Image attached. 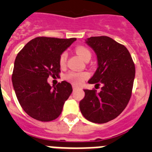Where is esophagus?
Wrapping results in <instances>:
<instances>
[{"instance_id": "obj_1", "label": "esophagus", "mask_w": 152, "mask_h": 152, "mask_svg": "<svg viewBox=\"0 0 152 152\" xmlns=\"http://www.w3.org/2000/svg\"><path fill=\"white\" fill-rule=\"evenodd\" d=\"M72 88H73V91H75L76 89H77V88L75 85H72Z\"/></svg>"}]
</instances>
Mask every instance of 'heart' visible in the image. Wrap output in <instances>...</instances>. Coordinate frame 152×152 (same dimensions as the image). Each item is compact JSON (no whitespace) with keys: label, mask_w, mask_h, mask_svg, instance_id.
Instances as JSON below:
<instances>
[{"label":"heart","mask_w":152,"mask_h":152,"mask_svg":"<svg viewBox=\"0 0 152 152\" xmlns=\"http://www.w3.org/2000/svg\"><path fill=\"white\" fill-rule=\"evenodd\" d=\"M76 52L77 54L80 56L83 60H85L87 58L91 57V53L90 52L89 49L86 47L80 45L76 48ZM67 57H68V54L67 52H63L61 54L59 57V64L61 67H63L65 65L67 61ZM89 77L88 72H69L68 73L66 74L65 75V78L68 80V81L72 82V84H76V85H79L84 81L85 79H87Z\"/></svg>","instance_id":"heart-1"}]
</instances>
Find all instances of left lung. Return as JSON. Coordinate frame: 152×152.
Listing matches in <instances>:
<instances>
[{"instance_id": "8db88e82", "label": "left lung", "mask_w": 152, "mask_h": 152, "mask_svg": "<svg viewBox=\"0 0 152 152\" xmlns=\"http://www.w3.org/2000/svg\"><path fill=\"white\" fill-rule=\"evenodd\" d=\"M96 52L98 68L89 84H103L101 91L84 90L80 102L83 116L95 123H106L117 117L132 96L135 68L128 49L108 36H94L86 40Z\"/></svg>"}]
</instances>
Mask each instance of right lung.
<instances>
[{"label": "right lung", "instance_id": "obj_1", "mask_svg": "<svg viewBox=\"0 0 152 152\" xmlns=\"http://www.w3.org/2000/svg\"><path fill=\"white\" fill-rule=\"evenodd\" d=\"M76 38L36 37L21 49L14 61L12 82L17 100L33 119L49 122L57 119L72 92L71 84L63 80L52 88L49 76L59 77V57Z\"/></svg>", "mask_w": 152, "mask_h": 152}]
</instances>
